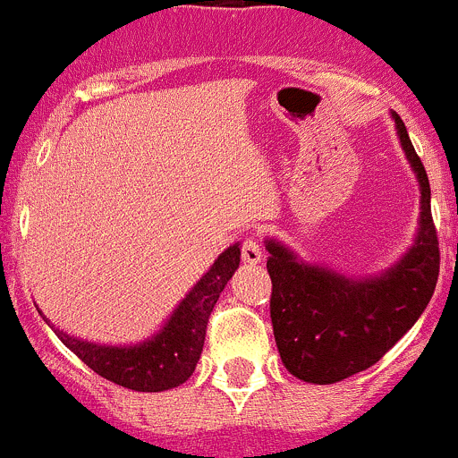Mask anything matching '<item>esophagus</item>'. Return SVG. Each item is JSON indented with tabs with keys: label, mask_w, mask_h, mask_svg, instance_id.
Masks as SVG:
<instances>
[{
	"label": "esophagus",
	"mask_w": 458,
	"mask_h": 458,
	"mask_svg": "<svg viewBox=\"0 0 458 458\" xmlns=\"http://www.w3.org/2000/svg\"><path fill=\"white\" fill-rule=\"evenodd\" d=\"M263 252H261V243H259L257 237H248L246 242L242 243V259L246 263H250V266H255V263L261 261Z\"/></svg>",
	"instance_id": "1"
}]
</instances>
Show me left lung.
<instances>
[{
	"mask_svg": "<svg viewBox=\"0 0 458 458\" xmlns=\"http://www.w3.org/2000/svg\"><path fill=\"white\" fill-rule=\"evenodd\" d=\"M392 117L421 186V228L405 257L377 279L350 281L297 261L281 243H266L276 348L288 372L301 381L326 386L368 370L417 323L437 288L441 252L428 173L405 123L396 113Z\"/></svg>",
	"mask_w": 458,
	"mask_h": 458,
	"instance_id": "obj_1",
	"label": "left lung"
}]
</instances>
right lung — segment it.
Segmentation results:
<instances>
[{"instance_id":"obj_1","label":"right lung","mask_w":458,"mask_h":458,"mask_svg":"<svg viewBox=\"0 0 458 458\" xmlns=\"http://www.w3.org/2000/svg\"><path fill=\"white\" fill-rule=\"evenodd\" d=\"M239 243L221 252L199 284L179 303L164 330L132 348L97 345L57 332L62 344L77 354L99 377L137 392H164L191 378L201 357L208 318L221 290L239 267ZM44 317V315H41ZM46 318V317H44ZM50 326V321L46 318Z\"/></svg>"}]
</instances>
